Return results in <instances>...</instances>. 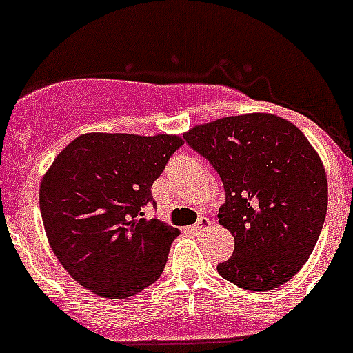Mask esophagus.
Returning a JSON list of instances; mask_svg holds the SVG:
<instances>
[{
    "mask_svg": "<svg viewBox=\"0 0 353 353\" xmlns=\"http://www.w3.org/2000/svg\"><path fill=\"white\" fill-rule=\"evenodd\" d=\"M210 224H212V221L208 219V217H199L198 223H196L194 226H192V232H194V233L207 232L208 228H210Z\"/></svg>",
    "mask_w": 353,
    "mask_h": 353,
    "instance_id": "1",
    "label": "esophagus"
}]
</instances>
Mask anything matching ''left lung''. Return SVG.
Returning <instances> with one entry per match:
<instances>
[{
    "instance_id": "1",
    "label": "left lung",
    "mask_w": 353,
    "mask_h": 353,
    "mask_svg": "<svg viewBox=\"0 0 353 353\" xmlns=\"http://www.w3.org/2000/svg\"><path fill=\"white\" fill-rule=\"evenodd\" d=\"M223 180L219 223L235 249L221 277L251 292L290 281L313 252L327 214V174L302 130L269 113L226 117L183 134Z\"/></svg>"
}]
</instances>
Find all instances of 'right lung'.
<instances>
[{
  "mask_svg": "<svg viewBox=\"0 0 353 353\" xmlns=\"http://www.w3.org/2000/svg\"><path fill=\"white\" fill-rule=\"evenodd\" d=\"M180 136L81 134L40 182V214L65 270L99 297L127 299L161 277L179 230L145 219L152 183Z\"/></svg>",
  "mask_w": 353,
  "mask_h": 353,
  "instance_id": "right-lung-1",
  "label": "right lung"
}]
</instances>
